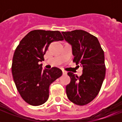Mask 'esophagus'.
Wrapping results in <instances>:
<instances>
[{"instance_id": "34e87169", "label": "esophagus", "mask_w": 122, "mask_h": 122, "mask_svg": "<svg viewBox=\"0 0 122 122\" xmlns=\"http://www.w3.org/2000/svg\"><path fill=\"white\" fill-rule=\"evenodd\" d=\"M62 72H63V74H66V73H67V72H66L65 71H64V70H62Z\"/></svg>"}]
</instances>
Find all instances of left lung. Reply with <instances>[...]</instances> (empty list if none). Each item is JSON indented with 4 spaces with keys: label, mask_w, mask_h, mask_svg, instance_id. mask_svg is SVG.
Masks as SVG:
<instances>
[{
    "label": "left lung",
    "mask_w": 122,
    "mask_h": 122,
    "mask_svg": "<svg viewBox=\"0 0 122 122\" xmlns=\"http://www.w3.org/2000/svg\"><path fill=\"white\" fill-rule=\"evenodd\" d=\"M62 34L72 46L73 62L83 69L80 77L68 72L71 82L66 86V95L76 105H87L97 97L105 79L104 51L97 38L85 30H74Z\"/></svg>",
    "instance_id": "left-lung-1"
}]
</instances>
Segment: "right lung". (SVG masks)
Returning a JSON list of instances; mask_svg holds the SVG:
<instances>
[{
    "label": "right lung",
    "instance_id": "obj_1",
    "mask_svg": "<svg viewBox=\"0 0 122 122\" xmlns=\"http://www.w3.org/2000/svg\"><path fill=\"white\" fill-rule=\"evenodd\" d=\"M63 40L58 30H34L23 38L15 50L12 72L15 84L21 97L32 106L47 101L49 87L62 75L57 67L42 70L40 61L51 43Z\"/></svg>",
    "mask_w": 122,
    "mask_h": 122
}]
</instances>
